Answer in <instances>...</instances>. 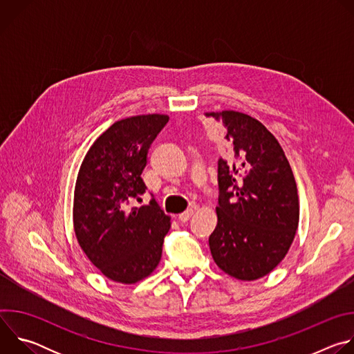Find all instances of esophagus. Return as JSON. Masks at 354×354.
<instances>
[{
	"label": "esophagus",
	"instance_id": "34e87169",
	"mask_svg": "<svg viewBox=\"0 0 354 354\" xmlns=\"http://www.w3.org/2000/svg\"><path fill=\"white\" fill-rule=\"evenodd\" d=\"M193 213H194V209H187L186 212H183V213H180L179 216H178V218H179V221H182V223H186L192 216H193Z\"/></svg>",
	"mask_w": 354,
	"mask_h": 354
}]
</instances>
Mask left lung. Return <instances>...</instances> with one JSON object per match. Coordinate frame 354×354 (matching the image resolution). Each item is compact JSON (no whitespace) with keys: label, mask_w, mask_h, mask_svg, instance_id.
<instances>
[{"label":"left lung","mask_w":354,"mask_h":354,"mask_svg":"<svg viewBox=\"0 0 354 354\" xmlns=\"http://www.w3.org/2000/svg\"><path fill=\"white\" fill-rule=\"evenodd\" d=\"M205 116L221 124L228 151L225 160H218L212 257L231 277L254 281L283 261L294 241L299 220L297 183L281 145L259 120L235 111Z\"/></svg>","instance_id":"left-lung-1"}]
</instances>
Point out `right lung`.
I'll use <instances>...</instances> for the list:
<instances>
[{
  "label": "right lung",
  "instance_id": "right-lung-1",
  "mask_svg": "<svg viewBox=\"0 0 354 354\" xmlns=\"http://www.w3.org/2000/svg\"><path fill=\"white\" fill-rule=\"evenodd\" d=\"M169 116L138 115L100 134L80 167L73 206L77 241L86 258L108 279L134 284L156 270L171 217L151 200L129 207L145 192L141 179L151 142Z\"/></svg>",
  "mask_w": 354,
  "mask_h": 354
}]
</instances>
